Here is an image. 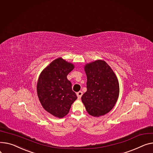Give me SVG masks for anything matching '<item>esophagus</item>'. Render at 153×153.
Instances as JSON below:
<instances>
[{
  "mask_svg": "<svg viewBox=\"0 0 153 153\" xmlns=\"http://www.w3.org/2000/svg\"><path fill=\"white\" fill-rule=\"evenodd\" d=\"M76 94H77L78 99H80L81 98V97H82V92L81 91H79V92H77Z\"/></svg>",
  "mask_w": 153,
  "mask_h": 153,
  "instance_id": "1",
  "label": "esophagus"
}]
</instances>
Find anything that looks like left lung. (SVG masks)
<instances>
[{
	"label": "left lung",
	"instance_id": "obj_1",
	"mask_svg": "<svg viewBox=\"0 0 153 153\" xmlns=\"http://www.w3.org/2000/svg\"><path fill=\"white\" fill-rule=\"evenodd\" d=\"M86 92L81 97L87 113L94 117L103 116L115 106L119 95L117 76L104 60L97 59L84 66Z\"/></svg>",
	"mask_w": 153,
	"mask_h": 153
}]
</instances>
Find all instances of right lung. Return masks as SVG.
I'll return each mask as SVG.
<instances>
[{
	"instance_id": "right-lung-1",
	"label": "right lung",
	"mask_w": 153,
	"mask_h": 153,
	"mask_svg": "<svg viewBox=\"0 0 153 153\" xmlns=\"http://www.w3.org/2000/svg\"><path fill=\"white\" fill-rule=\"evenodd\" d=\"M74 65L62 58L51 62L40 74L37 94L40 104L48 113L58 118L66 116L77 98L67 79Z\"/></svg>"
}]
</instances>
